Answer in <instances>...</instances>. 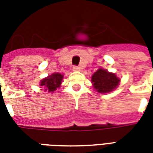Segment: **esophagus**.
Here are the masks:
<instances>
[{"label":"esophagus","instance_id":"obj_1","mask_svg":"<svg viewBox=\"0 0 153 153\" xmlns=\"http://www.w3.org/2000/svg\"><path fill=\"white\" fill-rule=\"evenodd\" d=\"M80 69H81V68L79 66H74L73 67L74 71H79V70H80Z\"/></svg>","mask_w":153,"mask_h":153}]
</instances>
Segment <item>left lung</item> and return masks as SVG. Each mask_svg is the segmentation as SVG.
<instances>
[{"label": "left lung", "instance_id": "1", "mask_svg": "<svg viewBox=\"0 0 153 153\" xmlns=\"http://www.w3.org/2000/svg\"><path fill=\"white\" fill-rule=\"evenodd\" d=\"M91 82L97 93H111L119 86L120 79L115 74L100 68L92 75Z\"/></svg>", "mask_w": 153, "mask_h": 153}]
</instances>
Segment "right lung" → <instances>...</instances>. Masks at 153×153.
<instances>
[{
	"label": "right lung",
	"instance_id": "add662e5",
	"mask_svg": "<svg viewBox=\"0 0 153 153\" xmlns=\"http://www.w3.org/2000/svg\"><path fill=\"white\" fill-rule=\"evenodd\" d=\"M63 79V74L60 73H53L41 80L39 85L43 88L44 91L48 93H53L54 91L60 88Z\"/></svg>",
	"mask_w": 153,
	"mask_h": 153
}]
</instances>
